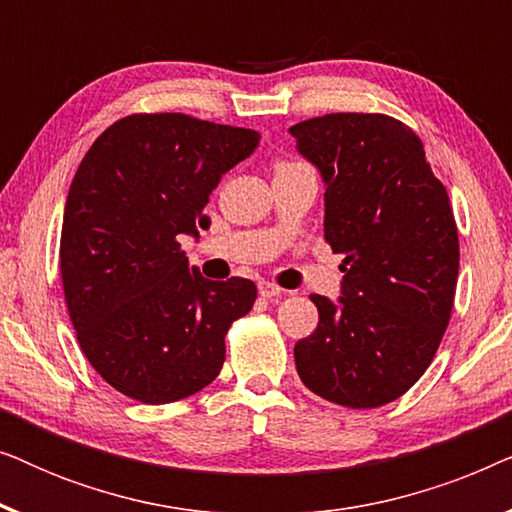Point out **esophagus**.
<instances>
[{
    "instance_id": "34e87169",
    "label": "esophagus",
    "mask_w": 512,
    "mask_h": 512,
    "mask_svg": "<svg viewBox=\"0 0 512 512\" xmlns=\"http://www.w3.org/2000/svg\"><path fill=\"white\" fill-rule=\"evenodd\" d=\"M258 293H261V298H265V300H272V298H279L282 296V289H279L277 284H272V282H258Z\"/></svg>"
}]
</instances>
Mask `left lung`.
I'll return each instance as SVG.
<instances>
[{"label":"left lung","instance_id":"8db88e82","mask_svg":"<svg viewBox=\"0 0 512 512\" xmlns=\"http://www.w3.org/2000/svg\"><path fill=\"white\" fill-rule=\"evenodd\" d=\"M324 181V237L345 277L314 293L319 326L293 347L303 384L345 408L403 396L450 324L459 235L445 186L408 125L384 114H328L289 128Z\"/></svg>","mask_w":512,"mask_h":512}]
</instances>
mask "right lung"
<instances>
[{"label": "right lung", "mask_w": 512, "mask_h": 512, "mask_svg": "<svg viewBox=\"0 0 512 512\" xmlns=\"http://www.w3.org/2000/svg\"><path fill=\"white\" fill-rule=\"evenodd\" d=\"M258 142L256 130L135 114L81 160L62 216V286L83 354L121 394L163 405L221 373L223 338L256 284L205 279L179 235L209 228V195Z\"/></svg>", "instance_id": "right-lung-1"}]
</instances>
